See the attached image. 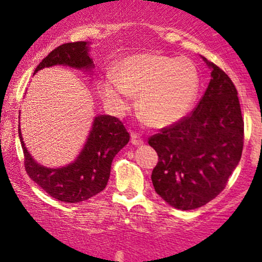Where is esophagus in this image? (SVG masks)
<instances>
[{"label":"esophagus","instance_id":"obj_1","mask_svg":"<svg viewBox=\"0 0 262 262\" xmlns=\"http://www.w3.org/2000/svg\"><path fill=\"white\" fill-rule=\"evenodd\" d=\"M130 141L133 145H143V143H144V140L141 139V137L138 133L130 134Z\"/></svg>","mask_w":262,"mask_h":262}]
</instances>
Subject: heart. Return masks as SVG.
Returning a JSON list of instances; mask_svg holds the SVG:
<instances>
[{"mask_svg":"<svg viewBox=\"0 0 262 262\" xmlns=\"http://www.w3.org/2000/svg\"><path fill=\"white\" fill-rule=\"evenodd\" d=\"M200 91V74L188 59L159 54H137L125 58L117 76L100 81V93L116 114L128 110L132 95L139 97L143 118L154 127H169L181 121L193 107Z\"/></svg>","mask_w":262,"mask_h":262,"instance_id":"heart-1","label":"heart"}]
</instances>
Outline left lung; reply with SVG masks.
Wrapping results in <instances>:
<instances>
[{"mask_svg": "<svg viewBox=\"0 0 262 262\" xmlns=\"http://www.w3.org/2000/svg\"><path fill=\"white\" fill-rule=\"evenodd\" d=\"M203 60L212 79L197 107L149 138L159 156L151 173L156 193L182 210L202 207L223 191L244 145L235 86L222 69Z\"/></svg>", "mask_w": 262, "mask_h": 262, "instance_id": "8db88e82", "label": "left lung"}]
</instances>
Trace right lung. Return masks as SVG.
<instances>
[{
	"label": "right lung",
	"instance_id": "obj_1",
	"mask_svg": "<svg viewBox=\"0 0 262 262\" xmlns=\"http://www.w3.org/2000/svg\"><path fill=\"white\" fill-rule=\"evenodd\" d=\"M87 41L66 43L55 48L37 66L34 74L44 68L65 65L89 71L93 61L89 55ZM25 154V166L29 177L55 200L77 203L103 191L110 179L113 158L129 141V133L118 118L98 114L82 150L71 164L62 167H45L38 164L26 148L20 127H18Z\"/></svg>",
	"mask_w": 262,
	"mask_h": 262
}]
</instances>
